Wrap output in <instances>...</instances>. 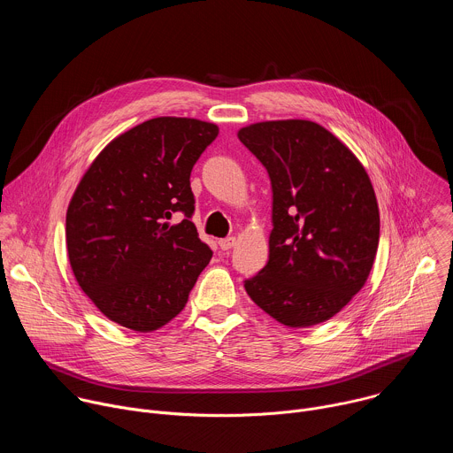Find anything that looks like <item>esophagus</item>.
Instances as JSON below:
<instances>
[{"mask_svg": "<svg viewBox=\"0 0 453 453\" xmlns=\"http://www.w3.org/2000/svg\"><path fill=\"white\" fill-rule=\"evenodd\" d=\"M234 243H236V238H234V236H229V238H222V240H219V245H220V249H222V250H229L231 247H234Z\"/></svg>", "mask_w": 453, "mask_h": 453, "instance_id": "1", "label": "esophagus"}]
</instances>
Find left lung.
<instances>
[{
	"label": "left lung",
	"mask_w": 453,
	"mask_h": 453,
	"mask_svg": "<svg viewBox=\"0 0 453 453\" xmlns=\"http://www.w3.org/2000/svg\"><path fill=\"white\" fill-rule=\"evenodd\" d=\"M238 140L273 184L269 262L245 280L249 297L288 328L337 315L372 269L380 211L358 157L310 119L260 121Z\"/></svg>",
	"instance_id": "obj_1"
}]
</instances>
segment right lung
Wrapping results in <instances>:
<instances>
[{
  "label": "right lung",
  "mask_w": 453,
  "mask_h": 453,
  "mask_svg": "<svg viewBox=\"0 0 453 453\" xmlns=\"http://www.w3.org/2000/svg\"><path fill=\"white\" fill-rule=\"evenodd\" d=\"M217 136L210 121L152 118L116 136L82 175L66 213L70 265L116 325L163 328L210 264L213 252L189 220V173Z\"/></svg>",
  "instance_id": "add662e5"
}]
</instances>
